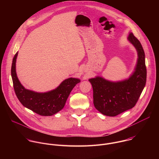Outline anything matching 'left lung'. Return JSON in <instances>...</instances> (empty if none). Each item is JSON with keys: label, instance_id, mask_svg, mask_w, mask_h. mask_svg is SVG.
<instances>
[{"label": "left lung", "instance_id": "1", "mask_svg": "<svg viewBox=\"0 0 159 159\" xmlns=\"http://www.w3.org/2000/svg\"><path fill=\"white\" fill-rule=\"evenodd\" d=\"M128 41L137 51L138 60L134 72L128 79L111 82L101 77L90 79L93 89L94 105L102 115L115 116L133 108L137 104L147 80L144 50L139 40L129 33Z\"/></svg>", "mask_w": 159, "mask_h": 159}]
</instances>
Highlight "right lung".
<instances>
[{
	"instance_id": "1",
	"label": "right lung",
	"mask_w": 159,
	"mask_h": 159,
	"mask_svg": "<svg viewBox=\"0 0 159 159\" xmlns=\"http://www.w3.org/2000/svg\"><path fill=\"white\" fill-rule=\"evenodd\" d=\"M18 52L12 60L11 76L17 98L25 107L41 116H52L61 110L73 88L80 80L79 79L69 78L63 80L60 85L51 91L40 93L25 89L19 82L16 72V62Z\"/></svg>"
}]
</instances>
